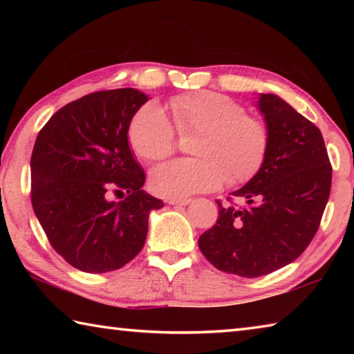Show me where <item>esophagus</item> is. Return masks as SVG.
Listing matches in <instances>:
<instances>
[{
    "instance_id": "34e87169",
    "label": "esophagus",
    "mask_w": 354,
    "mask_h": 354,
    "mask_svg": "<svg viewBox=\"0 0 354 354\" xmlns=\"http://www.w3.org/2000/svg\"><path fill=\"white\" fill-rule=\"evenodd\" d=\"M190 201V198H167V203L173 206H187Z\"/></svg>"
}]
</instances>
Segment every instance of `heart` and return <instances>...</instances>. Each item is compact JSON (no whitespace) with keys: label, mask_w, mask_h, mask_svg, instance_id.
<instances>
[{"label":"heart","mask_w":354,"mask_h":354,"mask_svg":"<svg viewBox=\"0 0 354 354\" xmlns=\"http://www.w3.org/2000/svg\"><path fill=\"white\" fill-rule=\"evenodd\" d=\"M173 123L181 134H196L192 159H175L151 170L156 194L184 196L220 187L226 181L241 184L253 178L266 160L268 131L247 115L237 101L217 92H192L169 101ZM129 143L145 160L164 159L173 151L175 133L169 117L156 104L136 113L129 127Z\"/></svg>","instance_id":"obj_1"}]
</instances>
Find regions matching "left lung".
I'll use <instances>...</instances> for the list:
<instances>
[{
	"label": "left lung",
	"mask_w": 354,
	"mask_h": 354,
	"mask_svg": "<svg viewBox=\"0 0 354 354\" xmlns=\"http://www.w3.org/2000/svg\"><path fill=\"white\" fill-rule=\"evenodd\" d=\"M268 131L261 170L232 195L247 206H221L198 247L215 268L243 278L263 277L306 250L319 230L333 169L320 129L283 98L259 93Z\"/></svg>",
	"instance_id": "1"
}]
</instances>
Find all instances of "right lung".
<instances>
[{
	"label": "right lung",
	"mask_w": 354,
	"mask_h": 354,
	"mask_svg": "<svg viewBox=\"0 0 354 354\" xmlns=\"http://www.w3.org/2000/svg\"><path fill=\"white\" fill-rule=\"evenodd\" d=\"M148 101L137 88L86 95L59 109L31 156V201L48 241L87 273L118 270L145 245L148 217L164 206L142 190L145 173L128 131ZM125 200L109 198L110 190Z\"/></svg>",
	"instance_id": "1"
}]
</instances>
